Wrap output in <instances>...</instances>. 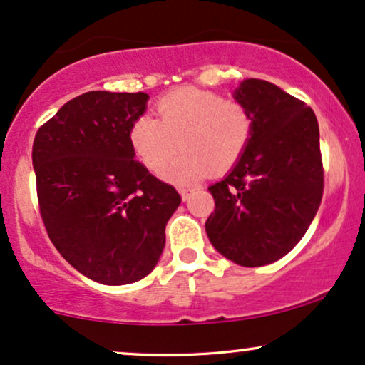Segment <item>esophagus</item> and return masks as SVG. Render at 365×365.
Returning a JSON list of instances; mask_svg holds the SVG:
<instances>
[{
  "label": "esophagus",
  "mask_w": 365,
  "mask_h": 365,
  "mask_svg": "<svg viewBox=\"0 0 365 365\" xmlns=\"http://www.w3.org/2000/svg\"><path fill=\"white\" fill-rule=\"evenodd\" d=\"M181 196H182V200L184 201H187L192 196V192H195V190H192V187H181Z\"/></svg>",
  "instance_id": "esophagus-1"
}]
</instances>
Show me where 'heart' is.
I'll return each instance as SVG.
<instances>
[{"label":"heart","mask_w":365,"mask_h":365,"mask_svg":"<svg viewBox=\"0 0 365 365\" xmlns=\"http://www.w3.org/2000/svg\"><path fill=\"white\" fill-rule=\"evenodd\" d=\"M255 121L250 107L237 98L196 87H182L162 97L157 119L145 114L131 124L130 141L138 160L160 174L181 150L165 178L191 182L210 170L225 173L241 160Z\"/></svg>","instance_id":"heart-1"}]
</instances>
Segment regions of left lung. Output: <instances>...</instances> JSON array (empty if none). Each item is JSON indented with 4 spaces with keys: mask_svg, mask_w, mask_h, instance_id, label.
I'll use <instances>...</instances> for the list:
<instances>
[{
    "mask_svg": "<svg viewBox=\"0 0 365 365\" xmlns=\"http://www.w3.org/2000/svg\"><path fill=\"white\" fill-rule=\"evenodd\" d=\"M234 98L250 107L255 130L241 160L208 187L215 212L205 229L227 259L264 267L301 241L319 208V126L306 102L269 81L244 80Z\"/></svg>",
    "mask_w": 365,
    "mask_h": 365,
    "instance_id": "left-lung-1",
    "label": "left lung"
}]
</instances>
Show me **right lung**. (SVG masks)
<instances>
[{"label": "right lung", "instance_id": "add662e5", "mask_svg": "<svg viewBox=\"0 0 365 365\" xmlns=\"http://www.w3.org/2000/svg\"><path fill=\"white\" fill-rule=\"evenodd\" d=\"M143 92H87L38 128L32 147L38 210L47 235L73 268L104 285L147 277L181 203L174 186L135 160L131 124Z\"/></svg>", "mask_w": 365, "mask_h": 365}]
</instances>
